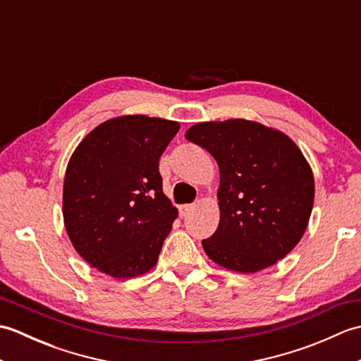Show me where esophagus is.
I'll use <instances>...</instances> for the list:
<instances>
[{
	"instance_id": "1",
	"label": "esophagus",
	"mask_w": 361,
	"mask_h": 361,
	"mask_svg": "<svg viewBox=\"0 0 361 361\" xmlns=\"http://www.w3.org/2000/svg\"><path fill=\"white\" fill-rule=\"evenodd\" d=\"M190 211H194V204H183L180 206V216L186 217Z\"/></svg>"
}]
</instances>
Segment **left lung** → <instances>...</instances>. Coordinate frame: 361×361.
Masks as SVG:
<instances>
[{"instance_id":"1","label":"left lung","mask_w":361,"mask_h":361,"mask_svg":"<svg viewBox=\"0 0 361 361\" xmlns=\"http://www.w3.org/2000/svg\"><path fill=\"white\" fill-rule=\"evenodd\" d=\"M186 137L220 169L217 231L202 240L214 262L240 273L271 267L307 228L315 183L298 145L259 122H200Z\"/></svg>"}]
</instances>
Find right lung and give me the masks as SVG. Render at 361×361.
Instances as JSON below:
<instances>
[{"mask_svg":"<svg viewBox=\"0 0 361 361\" xmlns=\"http://www.w3.org/2000/svg\"><path fill=\"white\" fill-rule=\"evenodd\" d=\"M175 121L144 114L104 122L68 163L63 219L75 251L113 278L155 267L176 219L158 163L178 133Z\"/></svg>","mask_w":361,"mask_h":361,"instance_id":"right-lung-1","label":"right lung"}]
</instances>
